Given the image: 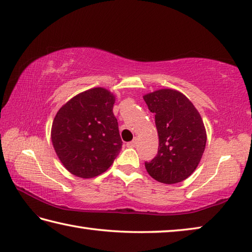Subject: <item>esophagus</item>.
<instances>
[{
    "label": "esophagus",
    "mask_w": 252,
    "mask_h": 252,
    "mask_svg": "<svg viewBox=\"0 0 252 252\" xmlns=\"http://www.w3.org/2000/svg\"><path fill=\"white\" fill-rule=\"evenodd\" d=\"M136 139H134L133 141H131V142H129V143H126V146L127 147H134L135 145H136Z\"/></svg>",
    "instance_id": "34e87169"
}]
</instances>
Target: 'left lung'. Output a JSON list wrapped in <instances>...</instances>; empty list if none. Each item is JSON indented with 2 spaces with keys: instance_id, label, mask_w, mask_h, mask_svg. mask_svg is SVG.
<instances>
[{
  "instance_id": "obj_1",
  "label": "left lung",
  "mask_w": 252,
  "mask_h": 252,
  "mask_svg": "<svg viewBox=\"0 0 252 252\" xmlns=\"http://www.w3.org/2000/svg\"><path fill=\"white\" fill-rule=\"evenodd\" d=\"M155 113L158 151L145 168L152 178L166 185L181 182L195 170L203 155L206 132L198 110L184 94L159 90L144 97Z\"/></svg>"
}]
</instances>
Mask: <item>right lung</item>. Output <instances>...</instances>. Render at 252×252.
<instances>
[{
  "label": "right lung",
  "mask_w": 252,
  "mask_h": 252,
  "mask_svg": "<svg viewBox=\"0 0 252 252\" xmlns=\"http://www.w3.org/2000/svg\"><path fill=\"white\" fill-rule=\"evenodd\" d=\"M113 103L115 96L97 87L78 94L58 111L51 129L52 144L71 174L94 178L119 155L122 141Z\"/></svg>",
  "instance_id": "1"
}]
</instances>
